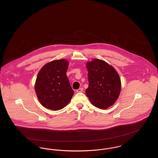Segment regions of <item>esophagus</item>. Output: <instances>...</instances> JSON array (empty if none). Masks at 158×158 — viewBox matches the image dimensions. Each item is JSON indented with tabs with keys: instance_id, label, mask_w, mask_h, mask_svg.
<instances>
[{
	"instance_id": "34e87169",
	"label": "esophagus",
	"mask_w": 158,
	"mask_h": 158,
	"mask_svg": "<svg viewBox=\"0 0 158 158\" xmlns=\"http://www.w3.org/2000/svg\"><path fill=\"white\" fill-rule=\"evenodd\" d=\"M83 91V88H79V89H78L77 90V92H81Z\"/></svg>"
}]
</instances>
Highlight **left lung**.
<instances>
[{
	"label": "left lung",
	"mask_w": 158,
	"mask_h": 158,
	"mask_svg": "<svg viewBox=\"0 0 158 158\" xmlns=\"http://www.w3.org/2000/svg\"><path fill=\"white\" fill-rule=\"evenodd\" d=\"M89 87L86 94L97 108L106 109L113 105L120 92L121 81L113 67L105 61L95 59L86 64Z\"/></svg>",
	"instance_id": "8db88e82"
}]
</instances>
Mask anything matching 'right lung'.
<instances>
[{
  "instance_id": "right-lung-1",
  "label": "right lung",
  "mask_w": 158,
  "mask_h": 158,
  "mask_svg": "<svg viewBox=\"0 0 158 158\" xmlns=\"http://www.w3.org/2000/svg\"><path fill=\"white\" fill-rule=\"evenodd\" d=\"M69 63L65 60L51 61L40 70L35 83L38 98L46 108L59 110L71 100L73 90L66 75Z\"/></svg>"
}]
</instances>
